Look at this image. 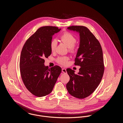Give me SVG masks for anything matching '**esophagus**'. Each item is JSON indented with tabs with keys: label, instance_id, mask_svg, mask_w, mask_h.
I'll return each instance as SVG.
<instances>
[{
	"label": "esophagus",
	"instance_id": "obj_1",
	"mask_svg": "<svg viewBox=\"0 0 123 123\" xmlns=\"http://www.w3.org/2000/svg\"><path fill=\"white\" fill-rule=\"evenodd\" d=\"M62 72H63L64 73H67L66 69H65V68H62Z\"/></svg>",
	"mask_w": 123,
	"mask_h": 123
}]
</instances>
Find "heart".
Wrapping results in <instances>:
<instances>
[{
	"mask_svg": "<svg viewBox=\"0 0 123 123\" xmlns=\"http://www.w3.org/2000/svg\"><path fill=\"white\" fill-rule=\"evenodd\" d=\"M61 41L64 43L66 46L69 48L70 51L73 52L74 50V46L76 43V39L75 37L69 32H65L61 36ZM57 45V41L55 40H53L50 43V48L52 51H53ZM69 60L67 57H60L57 59V62L61 64L66 65Z\"/></svg>",
	"mask_w": 123,
	"mask_h": 123,
	"instance_id": "b5f03b06",
	"label": "heart"
}]
</instances>
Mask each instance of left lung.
I'll return each instance as SVG.
<instances>
[{"label":"left lung","instance_id":"8db88e82","mask_svg":"<svg viewBox=\"0 0 123 123\" xmlns=\"http://www.w3.org/2000/svg\"><path fill=\"white\" fill-rule=\"evenodd\" d=\"M68 30L78 33L80 44L74 64L80 67L78 74L68 68L70 80L66 84L71 96L80 99L91 95L99 85L104 71L103 52L98 41L83 26H72Z\"/></svg>","mask_w":123,"mask_h":123}]
</instances>
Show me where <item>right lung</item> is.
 Listing matches in <instances>:
<instances>
[{
	"label": "right lung",
	"instance_id": "1",
	"mask_svg": "<svg viewBox=\"0 0 123 123\" xmlns=\"http://www.w3.org/2000/svg\"><path fill=\"white\" fill-rule=\"evenodd\" d=\"M61 30L54 26L40 27L22 48L20 58L22 79L26 88L36 97L49 94L62 72L59 66L50 69L45 66L44 60L51 54L50 43L53 35Z\"/></svg>",
	"mask_w": 123,
	"mask_h": 123
}]
</instances>
